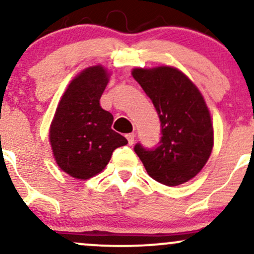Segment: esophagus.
Wrapping results in <instances>:
<instances>
[{
  "mask_svg": "<svg viewBox=\"0 0 254 254\" xmlns=\"http://www.w3.org/2000/svg\"><path fill=\"white\" fill-rule=\"evenodd\" d=\"M127 143L129 145H132L133 144V141H135V133H127Z\"/></svg>",
  "mask_w": 254,
  "mask_h": 254,
  "instance_id": "34e87169",
  "label": "esophagus"
}]
</instances>
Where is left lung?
Wrapping results in <instances>:
<instances>
[{"instance_id": "obj_1", "label": "left lung", "mask_w": 254, "mask_h": 254, "mask_svg": "<svg viewBox=\"0 0 254 254\" xmlns=\"http://www.w3.org/2000/svg\"><path fill=\"white\" fill-rule=\"evenodd\" d=\"M132 76L150 98L161 123L153 149L135 145L148 174L167 186L196 177L210 156L214 129L208 106L192 81L173 66L135 68Z\"/></svg>"}]
</instances>
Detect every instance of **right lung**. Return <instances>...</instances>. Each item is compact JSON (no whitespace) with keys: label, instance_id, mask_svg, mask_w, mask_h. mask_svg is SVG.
<instances>
[{"label":"right lung","instance_id":"add662e5","mask_svg":"<svg viewBox=\"0 0 254 254\" xmlns=\"http://www.w3.org/2000/svg\"><path fill=\"white\" fill-rule=\"evenodd\" d=\"M109 83L103 65L84 69L71 81L55 113L50 144L63 172L76 179L97 176L109 164L113 150L127 143L111 129L113 116L100 106Z\"/></svg>","mask_w":254,"mask_h":254}]
</instances>
